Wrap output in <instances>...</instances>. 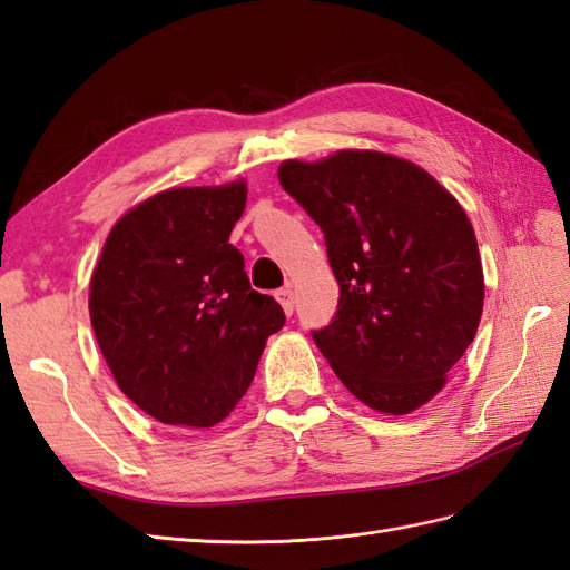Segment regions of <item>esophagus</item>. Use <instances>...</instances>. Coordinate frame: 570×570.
<instances>
[{"instance_id": "esophagus-1", "label": "esophagus", "mask_w": 570, "mask_h": 570, "mask_svg": "<svg viewBox=\"0 0 570 570\" xmlns=\"http://www.w3.org/2000/svg\"><path fill=\"white\" fill-rule=\"evenodd\" d=\"M274 296H276V301L282 303V308H284V313H286V315L294 313V305H296V301H294V288H291V286H284V288L276 291Z\"/></svg>"}]
</instances>
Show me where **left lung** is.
Here are the masks:
<instances>
[{
	"instance_id": "left-lung-1",
	"label": "left lung",
	"mask_w": 570,
	"mask_h": 570,
	"mask_svg": "<svg viewBox=\"0 0 570 570\" xmlns=\"http://www.w3.org/2000/svg\"><path fill=\"white\" fill-rule=\"evenodd\" d=\"M279 183L323 228L340 284L317 348L356 400L412 414L445 387L484 308L462 204L429 170L373 149L282 160Z\"/></svg>"
}]
</instances>
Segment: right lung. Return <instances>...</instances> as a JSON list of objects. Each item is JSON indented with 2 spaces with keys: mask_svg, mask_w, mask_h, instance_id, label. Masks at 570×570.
<instances>
[{
  "mask_svg": "<svg viewBox=\"0 0 570 570\" xmlns=\"http://www.w3.org/2000/svg\"><path fill=\"white\" fill-rule=\"evenodd\" d=\"M245 180L170 187L125 212L91 274L89 313L115 383L160 424L212 429L250 387L284 311L228 236Z\"/></svg>",
  "mask_w": 570,
  "mask_h": 570,
  "instance_id": "right-lung-1",
  "label": "right lung"
}]
</instances>
